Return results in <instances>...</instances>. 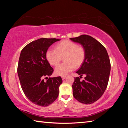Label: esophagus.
<instances>
[{
	"instance_id": "esophagus-1",
	"label": "esophagus",
	"mask_w": 128,
	"mask_h": 128,
	"mask_svg": "<svg viewBox=\"0 0 128 128\" xmlns=\"http://www.w3.org/2000/svg\"><path fill=\"white\" fill-rule=\"evenodd\" d=\"M66 78V76H62V80H64Z\"/></svg>"
}]
</instances>
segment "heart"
<instances>
[{
	"label": "heart",
	"instance_id": "obj_1",
	"mask_svg": "<svg viewBox=\"0 0 128 128\" xmlns=\"http://www.w3.org/2000/svg\"><path fill=\"white\" fill-rule=\"evenodd\" d=\"M46 58L52 66H56L64 56V63L59 64L54 69L56 75L64 76L73 70L74 68L81 66L86 56L85 49L68 40L57 44L56 50L49 49L46 52Z\"/></svg>",
	"mask_w": 128,
	"mask_h": 128
}]
</instances>
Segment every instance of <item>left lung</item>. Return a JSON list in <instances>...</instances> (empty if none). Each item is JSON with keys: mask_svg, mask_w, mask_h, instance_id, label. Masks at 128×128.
<instances>
[{"mask_svg": "<svg viewBox=\"0 0 128 128\" xmlns=\"http://www.w3.org/2000/svg\"><path fill=\"white\" fill-rule=\"evenodd\" d=\"M70 40L80 43L85 49L86 59L76 72L80 75L75 78L72 85L74 98L84 104H91L98 100L108 85L110 71L109 56L105 47L90 36L82 34ZM83 74L86 76L81 81Z\"/></svg>", "mask_w": 128, "mask_h": 128, "instance_id": "left-lung-1", "label": "left lung"}]
</instances>
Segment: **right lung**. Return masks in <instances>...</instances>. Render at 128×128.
Returning <instances> with one entry per match:
<instances>
[{"instance_id": "obj_1", "label": "right lung", "mask_w": 128, "mask_h": 128, "mask_svg": "<svg viewBox=\"0 0 128 128\" xmlns=\"http://www.w3.org/2000/svg\"><path fill=\"white\" fill-rule=\"evenodd\" d=\"M60 40L42 38L28 43L21 52L18 74L21 88L26 97L36 105L47 107L58 96L62 81L60 76L48 78L53 69L46 54L48 48ZM44 77L47 81H44Z\"/></svg>"}]
</instances>
